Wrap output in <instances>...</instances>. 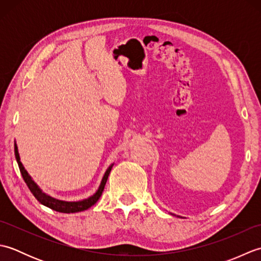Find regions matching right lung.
<instances>
[{"instance_id": "obj_1", "label": "right lung", "mask_w": 261, "mask_h": 261, "mask_svg": "<svg viewBox=\"0 0 261 261\" xmlns=\"http://www.w3.org/2000/svg\"><path fill=\"white\" fill-rule=\"evenodd\" d=\"M14 154H15L16 163H18V165H19L20 173H21L22 177H23L27 186L29 187L30 192L33 194V196H35L41 204L45 205V206L57 211V212H60V213H76V212H81V211H85L87 208H90L91 206H93V205L98 201V198L101 197L102 193L104 191V186H105V184H107L110 171L113 167V164H112L107 169V171H105V174H104L102 181H101V185H99L98 190L96 191L95 194H94V195H92L91 197H88L86 199H83V201H79V202H65V201H59V199H56V198L47 195V194L43 193L40 188H39V186L36 184V182L32 180L31 176L28 174V171L24 169L23 165H22V163L20 162V156H19L18 146H16V143H14Z\"/></svg>"}]
</instances>
